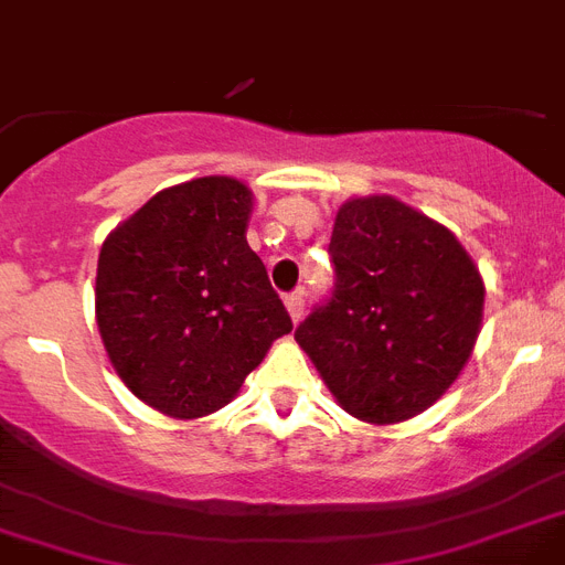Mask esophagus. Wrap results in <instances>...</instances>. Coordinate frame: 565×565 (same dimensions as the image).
<instances>
[{
    "mask_svg": "<svg viewBox=\"0 0 565 565\" xmlns=\"http://www.w3.org/2000/svg\"><path fill=\"white\" fill-rule=\"evenodd\" d=\"M284 305H287V313H290L292 324L301 322V316H305V298H301V292H292V296L284 298Z\"/></svg>",
    "mask_w": 565,
    "mask_h": 565,
    "instance_id": "obj_1",
    "label": "esophagus"
}]
</instances>
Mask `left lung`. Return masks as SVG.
<instances>
[{
  "label": "left lung",
  "instance_id": "1",
  "mask_svg": "<svg viewBox=\"0 0 565 565\" xmlns=\"http://www.w3.org/2000/svg\"><path fill=\"white\" fill-rule=\"evenodd\" d=\"M333 296L296 342L348 415L401 424L429 409L473 354L484 281L458 237L397 196L337 211Z\"/></svg>",
  "mask_w": 565,
  "mask_h": 565
}]
</instances>
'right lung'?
Listing matches in <instances>:
<instances>
[{"mask_svg": "<svg viewBox=\"0 0 565 565\" xmlns=\"http://www.w3.org/2000/svg\"><path fill=\"white\" fill-rule=\"evenodd\" d=\"M252 200L241 179H191L150 196L100 246L95 322L109 362L177 420L223 409L292 330L246 243Z\"/></svg>", "mask_w": 565, "mask_h": 565, "instance_id": "add662e5", "label": "right lung"}]
</instances>
